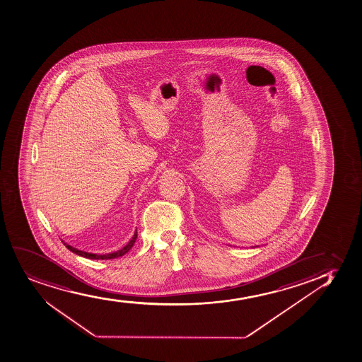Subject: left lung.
Returning <instances> with one entry per match:
<instances>
[{
  "instance_id": "obj_1",
  "label": "left lung",
  "mask_w": 362,
  "mask_h": 362,
  "mask_svg": "<svg viewBox=\"0 0 362 362\" xmlns=\"http://www.w3.org/2000/svg\"><path fill=\"white\" fill-rule=\"evenodd\" d=\"M255 247H258V246H255Z\"/></svg>"
}]
</instances>
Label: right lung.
I'll return each mask as SVG.
<instances>
[{
    "instance_id": "add662e5",
    "label": "right lung",
    "mask_w": 362,
    "mask_h": 362,
    "mask_svg": "<svg viewBox=\"0 0 362 362\" xmlns=\"http://www.w3.org/2000/svg\"><path fill=\"white\" fill-rule=\"evenodd\" d=\"M137 238V230H135V233L132 235V239L129 241L127 245L123 246L121 250H118L116 252L106 253V255H97V253L86 252V251H81V250L75 249L73 246L68 245L64 243L66 247L70 250L71 252L76 253L78 256L86 257V258H90V259H113V258H118V257L124 256L125 253L128 252L129 250L132 249Z\"/></svg>"
}]
</instances>
